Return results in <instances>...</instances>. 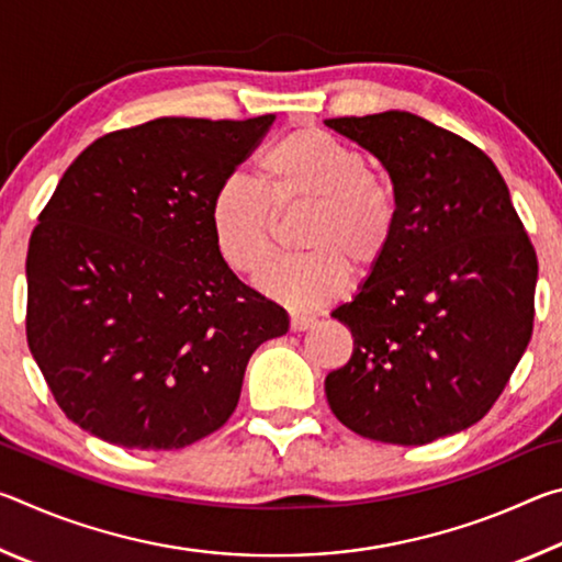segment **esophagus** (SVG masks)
<instances>
[{"instance_id":"34e87169","label":"esophagus","mask_w":562,"mask_h":562,"mask_svg":"<svg viewBox=\"0 0 562 562\" xmlns=\"http://www.w3.org/2000/svg\"><path fill=\"white\" fill-rule=\"evenodd\" d=\"M315 325H317L315 317H307V315H292L290 317V329L292 331H304V329H310Z\"/></svg>"}]
</instances>
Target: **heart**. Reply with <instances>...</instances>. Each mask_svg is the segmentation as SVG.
<instances>
[{"instance_id": "obj_1", "label": "heart", "mask_w": 562, "mask_h": 562, "mask_svg": "<svg viewBox=\"0 0 562 562\" xmlns=\"http://www.w3.org/2000/svg\"><path fill=\"white\" fill-rule=\"evenodd\" d=\"M260 193L240 178L213 193L211 233L221 260L237 274H258L274 255V215L310 211L302 227L307 255L274 262L258 280L270 300L292 310H317L345 294L351 262L384 260L398 225L392 183L367 158L319 128L284 133L258 158Z\"/></svg>"}]
</instances>
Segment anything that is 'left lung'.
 <instances>
[{
	"instance_id": "left-lung-1",
	"label": "left lung",
	"mask_w": 562,
	"mask_h": 562,
	"mask_svg": "<svg viewBox=\"0 0 562 562\" xmlns=\"http://www.w3.org/2000/svg\"><path fill=\"white\" fill-rule=\"evenodd\" d=\"M392 178L398 225L355 300V337L325 379L329 408L364 439L422 446L481 422L526 351L538 258L493 160L408 111L327 119Z\"/></svg>"
}]
</instances>
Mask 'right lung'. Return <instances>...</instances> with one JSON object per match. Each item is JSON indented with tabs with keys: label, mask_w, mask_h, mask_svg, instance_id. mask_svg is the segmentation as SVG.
Instances as JSON below:
<instances>
[{
	"label": "right lung",
	"mask_w": 562,
	"mask_h": 562,
	"mask_svg": "<svg viewBox=\"0 0 562 562\" xmlns=\"http://www.w3.org/2000/svg\"><path fill=\"white\" fill-rule=\"evenodd\" d=\"M272 121L156 119L66 168L26 252V341L83 431L140 451L201 441L235 412L252 351L290 329L221 260L207 217Z\"/></svg>",
	"instance_id": "right-lung-1"
}]
</instances>
